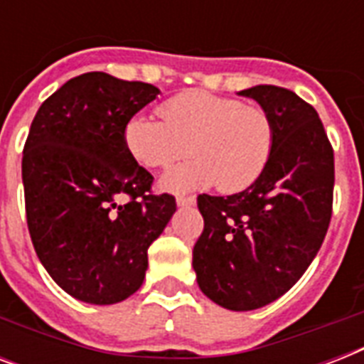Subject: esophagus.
<instances>
[{"instance_id":"obj_1","label":"esophagus","mask_w":364,"mask_h":364,"mask_svg":"<svg viewBox=\"0 0 364 364\" xmlns=\"http://www.w3.org/2000/svg\"><path fill=\"white\" fill-rule=\"evenodd\" d=\"M176 202L179 208H188V205H194L196 200H194V196H177Z\"/></svg>"}]
</instances>
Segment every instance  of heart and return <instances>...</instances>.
<instances>
[{
	"label": "heart",
	"instance_id": "1",
	"mask_svg": "<svg viewBox=\"0 0 364 364\" xmlns=\"http://www.w3.org/2000/svg\"><path fill=\"white\" fill-rule=\"evenodd\" d=\"M162 121L137 113L124 126L128 153L145 168H170L160 188L191 193L219 185L234 194L251 187L268 166L276 143L270 113L255 104L208 90H183L159 109Z\"/></svg>",
	"mask_w": 364,
	"mask_h": 364
}]
</instances>
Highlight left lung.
Listing matches in <instances>:
<instances>
[{"mask_svg":"<svg viewBox=\"0 0 364 364\" xmlns=\"http://www.w3.org/2000/svg\"><path fill=\"white\" fill-rule=\"evenodd\" d=\"M240 96L270 113L274 151L242 193L200 194L193 266L208 299L249 311L287 293L316 259L333 215L334 153L317 111L294 92L259 85Z\"/></svg>","mask_w":364,"mask_h":364,"instance_id":"obj_1","label":"left lung"}]
</instances>
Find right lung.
<instances>
[{"label":"right lung","instance_id":"obj_1","mask_svg":"<svg viewBox=\"0 0 364 364\" xmlns=\"http://www.w3.org/2000/svg\"><path fill=\"white\" fill-rule=\"evenodd\" d=\"M160 90L104 71L73 77L41 104L22 154L26 219L54 282L88 304L141 287L147 249L176 211L124 145V126Z\"/></svg>","mask_w":364,"mask_h":364}]
</instances>
